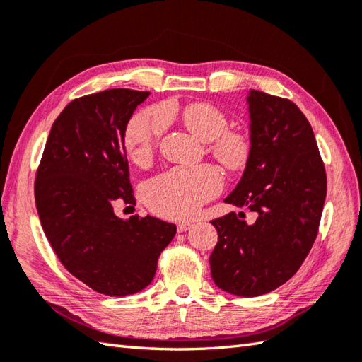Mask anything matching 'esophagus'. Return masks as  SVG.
<instances>
[{
  "label": "esophagus",
  "instance_id": "1",
  "mask_svg": "<svg viewBox=\"0 0 362 362\" xmlns=\"http://www.w3.org/2000/svg\"><path fill=\"white\" fill-rule=\"evenodd\" d=\"M191 226H193V224L188 223V221H180L179 224H177V230H179V232H187L191 228Z\"/></svg>",
  "mask_w": 362,
  "mask_h": 362
}]
</instances>
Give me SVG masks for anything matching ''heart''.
I'll return each instance as SVG.
<instances>
[{"label":"heart","mask_w":362,"mask_h":362,"mask_svg":"<svg viewBox=\"0 0 362 362\" xmlns=\"http://www.w3.org/2000/svg\"><path fill=\"white\" fill-rule=\"evenodd\" d=\"M180 119L197 138L209 143V152L224 168L238 171L251 155V141L243 132L228 130L229 119L215 105L196 102L183 106ZM166 130V116L160 108H147L134 115L127 124L124 146L129 157L139 166L151 163L158 141ZM223 188V177L211 165L174 168L148 180L143 199L153 214L182 219L194 215L201 205Z\"/></svg>","instance_id":"obj_1"}]
</instances>
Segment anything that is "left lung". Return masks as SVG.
<instances>
[{
    "mask_svg": "<svg viewBox=\"0 0 362 362\" xmlns=\"http://www.w3.org/2000/svg\"><path fill=\"white\" fill-rule=\"evenodd\" d=\"M251 155L224 202L247 207L211 221L218 243L210 256L215 284L238 296L272 292L298 272L320 224L327 173L313 127L288 98L251 90Z\"/></svg>",
    "mask_w": 362,
    "mask_h": 362,
    "instance_id": "left-lung-1",
    "label": "left lung"
}]
</instances>
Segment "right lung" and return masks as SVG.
<instances>
[{"label": "right lung", "mask_w": 362, "mask_h": 362, "mask_svg": "<svg viewBox=\"0 0 362 362\" xmlns=\"http://www.w3.org/2000/svg\"><path fill=\"white\" fill-rule=\"evenodd\" d=\"M151 92L106 89L70 102L49 130L35 173L39 219L64 268L98 293L125 296L151 284L175 224L117 218L136 204L124 147L127 124Z\"/></svg>", "instance_id": "right-lung-1"}]
</instances>
